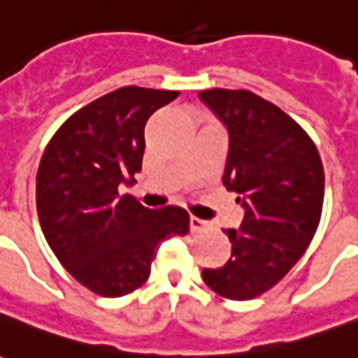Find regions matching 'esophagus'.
<instances>
[{
  "instance_id": "obj_1",
  "label": "esophagus",
  "mask_w": 358,
  "mask_h": 358,
  "mask_svg": "<svg viewBox=\"0 0 358 358\" xmlns=\"http://www.w3.org/2000/svg\"><path fill=\"white\" fill-rule=\"evenodd\" d=\"M189 230L194 234L203 232V230H207V222L197 217H189Z\"/></svg>"
}]
</instances>
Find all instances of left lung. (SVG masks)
Returning <instances> with one entry per match:
<instances>
[{"label": "left lung", "mask_w": 358, "mask_h": 358, "mask_svg": "<svg viewBox=\"0 0 358 358\" xmlns=\"http://www.w3.org/2000/svg\"><path fill=\"white\" fill-rule=\"evenodd\" d=\"M201 99L228 128L222 184L245 217L226 230L232 257L203 280L226 299L268 292L307 251L320 222L324 166L315 141L289 115L249 90H205Z\"/></svg>", "instance_id": "obj_1"}]
</instances>
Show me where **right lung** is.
I'll return each mask as SVG.
<instances>
[{
    "label": "right lung",
    "mask_w": 358,
    "mask_h": 358,
    "mask_svg": "<svg viewBox=\"0 0 358 358\" xmlns=\"http://www.w3.org/2000/svg\"><path fill=\"white\" fill-rule=\"evenodd\" d=\"M180 92L124 86L66 118L43 151L36 176L40 226L82 285L120 297L148 282L159 243L189 232L186 210L148 209L120 184L141 171L148 118Z\"/></svg>",
    "instance_id": "add662e5"
}]
</instances>
